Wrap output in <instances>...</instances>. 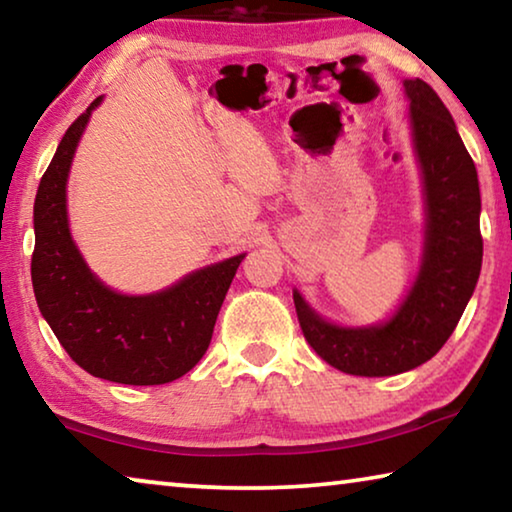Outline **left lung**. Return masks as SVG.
<instances>
[{
  "mask_svg": "<svg viewBox=\"0 0 512 512\" xmlns=\"http://www.w3.org/2000/svg\"><path fill=\"white\" fill-rule=\"evenodd\" d=\"M415 162L422 180L424 239L418 273L393 314L370 325L327 320L293 289L307 343L336 370L391 377L429 361L461 320L479 282L483 239L476 167L445 103L420 79H404Z\"/></svg>",
  "mask_w": 512,
  "mask_h": 512,
  "instance_id": "1",
  "label": "left lung"
}]
</instances>
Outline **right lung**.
Returning <instances> with one entry per match:
<instances>
[{
	"label": "right lung",
	"instance_id": "right-lung-1",
	"mask_svg": "<svg viewBox=\"0 0 512 512\" xmlns=\"http://www.w3.org/2000/svg\"><path fill=\"white\" fill-rule=\"evenodd\" d=\"M67 128L33 203L31 280L38 309L65 352L90 375L128 386L183 377L203 359L232 277L246 253L187 273L153 293H121L85 262L69 228L67 180L92 112Z\"/></svg>",
	"mask_w": 512,
	"mask_h": 512
}]
</instances>
